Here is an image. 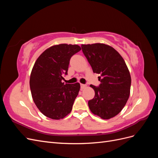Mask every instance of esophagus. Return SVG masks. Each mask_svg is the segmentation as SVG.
Listing matches in <instances>:
<instances>
[{
    "label": "esophagus",
    "instance_id": "obj_1",
    "mask_svg": "<svg viewBox=\"0 0 158 158\" xmlns=\"http://www.w3.org/2000/svg\"><path fill=\"white\" fill-rule=\"evenodd\" d=\"M80 86H81V89H84L85 88H86L87 85H85V84H80Z\"/></svg>",
    "mask_w": 158,
    "mask_h": 158
}]
</instances>
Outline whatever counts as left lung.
Wrapping results in <instances>:
<instances>
[{
    "instance_id": "left-lung-1",
    "label": "left lung",
    "mask_w": 158,
    "mask_h": 158,
    "mask_svg": "<svg viewBox=\"0 0 158 158\" xmlns=\"http://www.w3.org/2000/svg\"><path fill=\"white\" fill-rule=\"evenodd\" d=\"M94 73L101 82L94 89L95 96L88 102L91 112L103 119H109L120 113L131 92V77L121 55L113 47L104 44L81 45Z\"/></svg>"
}]
</instances>
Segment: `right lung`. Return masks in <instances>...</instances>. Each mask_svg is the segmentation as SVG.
I'll return each mask as SVG.
<instances>
[{"instance_id": "1", "label": "right lung", "mask_w": 158, "mask_h": 158, "mask_svg": "<svg viewBox=\"0 0 158 158\" xmlns=\"http://www.w3.org/2000/svg\"><path fill=\"white\" fill-rule=\"evenodd\" d=\"M81 50L78 45L51 46L38 57L33 66L30 85L35 106L45 116L55 120L64 118L73 109L80 85L62 82L67 74L71 56Z\"/></svg>"}]
</instances>
